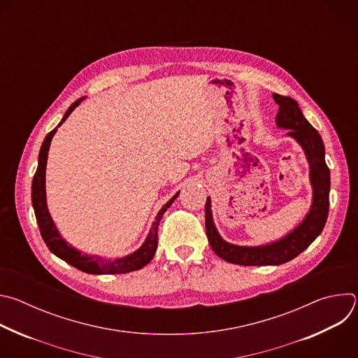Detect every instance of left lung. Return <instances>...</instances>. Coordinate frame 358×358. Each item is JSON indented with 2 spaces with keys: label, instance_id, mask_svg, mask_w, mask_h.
Masks as SVG:
<instances>
[{
  "label": "left lung",
  "instance_id": "obj_1",
  "mask_svg": "<svg viewBox=\"0 0 358 358\" xmlns=\"http://www.w3.org/2000/svg\"><path fill=\"white\" fill-rule=\"evenodd\" d=\"M279 105L276 115L278 127L289 129L287 136L293 137L304 150L310 166V182L313 188V202L306 218L285 238L262 246H238L224 241L213 221L211 199L206 203V229L210 245L220 258L229 264L245 266L282 265L301 253L323 231L329 215L330 170L324 160V144L319 131L306 120L297 101L273 93Z\"/></svg>",
  "mask_w": 358,
  "mask_h": 358
}]
</instances>
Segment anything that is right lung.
Masks as SVG:
<instances>
[{"label":"right lung","instance_id":"obj_1","mask_svg":"<svg viewBox=\"0 0 358 358\" xmlns=\"http://www.w3.org/2000/svg\"><path fill=\"white\" fill-rule=\"evenodd\" d=\"M85 97L78 99L76 101L71 105V108L68 109V112L65 113V116L62 117L61 123L58 124L62 126V123L68 119V116L73 112V109L80 103ZM55 127L52 131H49L41 145L39 150V157H38V169L36 173L34 176L32 180V207L35 211V217H36V222L42 235L43 242L46 243V246L49 248V250L52 252L54 255H57L58 258H61L62 261H65L66 264L75 266L76 269L86 272V273H92V275H117V273H127V272H133V271H138L143 266H145L155 253L157 250V243H159V224L162 221L163 214L167 211V208L174 202V199L178 196L180 192H177L166 206L159 211L155 222L151 225V229L144 241V243L133 253L127 255L124 258H117V259H105L100 257H92V255H86L82 253L80 250L72 248L71 245H68V242L61 236V234L58 232L52 218H50L49 213H48V207H46V194H45V169H46V160H48V151H49V145H50V140H52L54 134L57 133Z\"/></svg>","mask_w":358,"mask_h":358}]
</instances>
